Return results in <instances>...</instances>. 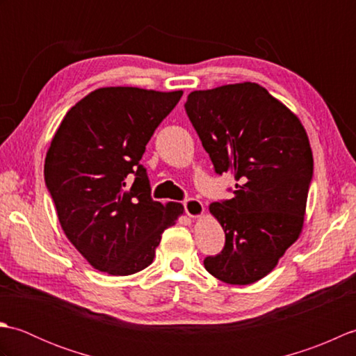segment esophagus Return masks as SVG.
Listing matches in <instances>:
<instances>
[{
	"label": "esophagus",
	"instance_id": "esophagus-1",
	"mask_svg": "<svg viewBox=\"0 0 356 356\" xmlns=\"http://www.w3.org/2000/svg\"><path fill=\"white\" fill-rule=\"evenodd\" d=\"M184 208H185V213L188 217L191 218H197L200 217L203 213H205V208H203L202 202L200 200H195V199H188L184 202Z\"/></svg>",
	"mask_w": 356,
	"mask_h": 356
}]
</instances>
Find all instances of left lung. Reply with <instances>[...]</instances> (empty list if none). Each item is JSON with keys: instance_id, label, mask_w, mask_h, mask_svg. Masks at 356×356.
I'll return each mask as SVG.
<instances>
[{"instance_id": "left-lung-1", "label": "left lung", "mask_w": 356, "mask_h": 356, "mask_svg": "<svg viewBox=\"0 0 356 356\" xmlns=\"http://www.w3.org/2000/svg\"><path fill=\"white\" fill-rule=\"evenodd\" d=\"M185 110L216 172L238 182L232 199L209 205L226 240L205 269L228 284L259 282L303 229L314 174L305 127L255 82L191 92Z\"/></svg>"}]
</instances>
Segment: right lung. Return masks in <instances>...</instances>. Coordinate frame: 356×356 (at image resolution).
I'll return each mask as SVG.
<instances>
[{
  "instance_id": "right-lung-1",
  "label": "right lung",
  "mask_w": 356,
  "mask_h": 356,
  "mask_svg": "<svg viewBox=\"0 0 356 356\" xmlns=\"http://www.w3.org/2000/svg\"><path fill=\"white\" fill-rule=\"evenodd\" d=\"M184 92L104 87L67 111L45 156L44 179L64 234L101 272L131 275L153 263L180 203L151 199L139 163ZM134 182H131V179Z\"/></svg>"
}]
</instances>
